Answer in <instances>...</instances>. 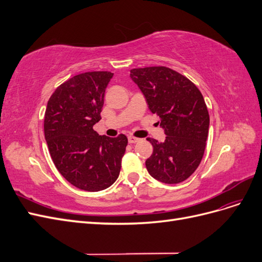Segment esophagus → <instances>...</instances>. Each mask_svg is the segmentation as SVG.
Returning a JSON list of instances; mask_svg holds the SVG:
<instances>
[{
  "mask_svg": "<svg viewBox=\"0 0 262 262\" xmlns=\"http://www.w3.org/2000/svg\"><path fill=\"white\" fill-rule=\"evenodd\" d=\"M139 140H140V139H138V138H136V137H132V136H129V137H128V141H129L130 144L137 143V142H139Z\"/></svg>",
  "mask_w": 262,
  "mask_h": 262,
  "instance_id": "esophagus-1",
  "label": "esophagus"
}]
</instances>
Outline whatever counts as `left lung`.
Masks as SVG:
<instances>
[{"label": "left lung", "instance_id": "left-lung-1", "mask_svg": "<svg viewBox=\"0 0 262 262\" xmlns=\"http://www.w3.org/2000/svg\"><path fill=\"white\" fill-rule=\"evenodd\" d=\"M130 77L161 119L164 142L147 138L153 153L146 162L149 175L165 184H178L198 168L204 154L210 117L199 89L166 67L132 69Z\"/></svg>", "mask_w": 262, "mask_h": 262}]
</instances>
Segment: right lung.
I'll use <instances>...</instances> for the list:
<instances>
[{
  "instance_id": "1",
  "label": "right lung",
  "mask_w": 262,
  "mask_h": 262,
  "mask_svg": "<svg viewBox=\"0 0 262 262\" xmlns=\"http://www.w3.org/2000/svg\"><path fill=\"white\" fill-rule=\"evenodd\" d=\"M114 76L108 71L77 74L62 83L48 100L45 138L55 167L70 184L85 191L112 186L121 169L128 138L98 136L106 87Z\"/></svg>"
}]
</instances>
